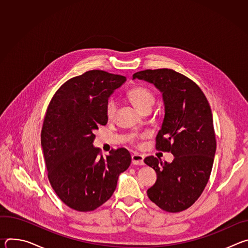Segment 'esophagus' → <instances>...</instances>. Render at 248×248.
<instances>
[{"mask_svg":"<svg viewBox=\"0 0 248 248\" xmlns=\"http://www.w3.org/2000/svg\"><path fill=\"white\" fill-rule=\"evenodd\" d=\"M131 161L133 165H144V157L143 155L138 154V153H133L131 155Z\"/></svg>","mask_w":248,"mask_h":248,"instance_id":"34e87169","label":"esophagus"}]
</instances>
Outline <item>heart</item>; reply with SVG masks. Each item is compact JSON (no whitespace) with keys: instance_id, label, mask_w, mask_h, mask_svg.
I'll use <instances>...</instances> for the list:
<instances>
[{"instance_id":"b5f03b06","label":"heart","mask_w":248,"mask_h":248,"mask_svg":"<svg viewBox=\"0 0 248 248\" xmlns=\"http://www.w3.org/2000/svg\"><path fill=\"white\" fill-rule=\"evenodd\" d=\"M127 98L130 100V102L135 106V107L140 112H146L151 111L153 105L156 100L155 93L147 86L145 85H135L131 87L126 92ZM117 111V103L114 99H109L107 104H106V116L109 120H113L115 118ZM138 140V137L132 136L131 137V142L135 143Z\"/></svg>"}]
</instances>
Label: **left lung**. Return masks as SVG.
<instances>
[{
  "mask_svg": "<svg viewBox=\"0 0 248 248\" xmlns=\"http://www.w3.org/2000/svg\"><path fill=\"white\" fill-rule=\"evenodd\" d=\"M132 77L153 83L163 93L165 118L156 149L170 152L174 159L171 163L154 156L144 159L157 173L147 194L162 210L178 213L199 198L213 167L217 143L210 105L194 81L173 69H145Z\"/></svg>",
  "mask_w": 248,
  "mask_h": 248,
  "instance_id": "8db88e82",
  "label": "left lung"
}]
</instances>
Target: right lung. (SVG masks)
<instances>
[{"instance_id":"obj_1","label":"right lung","mask_w":248,"mask_h":248,"mask_svg":"<svg viewBox=\"0 0 248 248\" xmlns=\"http://www.w3.org/2000/svg\"><path fill=\"white\" fill-rule=\"evenodd\" d=\"M125 77L93 69L65 81L54 94L41 130L49 182L69 208L90 212L113 195L119 175L130 165L125 148L103 157L92 145L94 130L106 125V104Z\"/></svg>"}]
</instances>
